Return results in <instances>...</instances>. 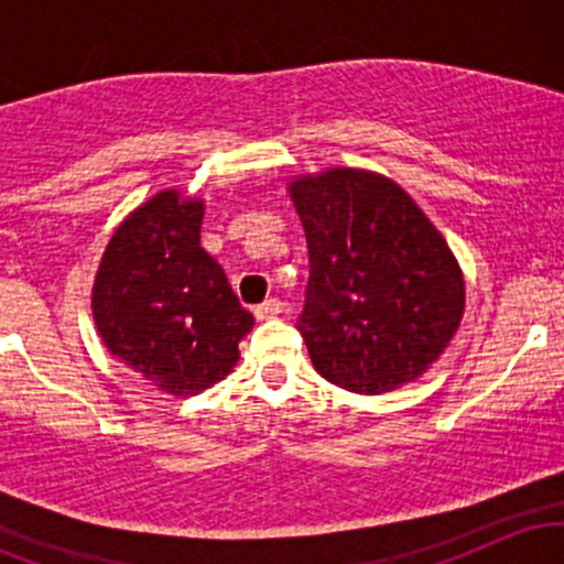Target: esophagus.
I'll list each match as a JSON object with an SVG mask.
<instances>
[{"label":"esophagus","instance_id":"obj_1","mask_svg":"<svg viewBox=\"0 0 564 564\" xmlns=\"http://www.w3.org/2000/svg\"><path fill=\"white\" fill-rule=\"evenodd\" d=\"M281 310H283L281 300H275V296H270V300H264V302L260 304V307L254 310V318H257V321L278 318V315H281Z\"/></svg>","mask_w":564,"mask_h":564}]
</instances>
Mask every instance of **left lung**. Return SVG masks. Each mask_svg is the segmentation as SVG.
<instances>
[{
    "instance_id": "obj_1",
    "label": "left lung",
    "mask_w": 564,
    "mask_h": 564,
    "mask_svg": "<svg viewBox=\"0 0 564 564\" xmlns=\"http://www.w3.org/2000/svg\"><path fill=\"white\" fill-rule=\"evenodd\" d=\"M286 191L307 238L296 328L315 371L358 394L416 381L451 345L467 304L443 232L377 172L334 166L300 174Z\"/></svg>"
}]
</instances>
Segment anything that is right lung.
<instances>
[{"mask_svg": "<svg viewBox=\"0 0 564 564\" xmlns=\"http://www.w3.org/2000/svg\"><path fill=\"white\" fill-rule=\"evenodd\" d=\"M204 200L159 191L113 230L93 286L102 345L161 392L191 398L238 364L254 326L200 249Z\"/></svg>", "mask_w": 564, "mask_h": 564, "instance_id": "1", "label": "right lung"}]
</instances>
